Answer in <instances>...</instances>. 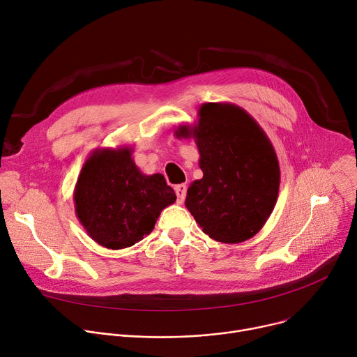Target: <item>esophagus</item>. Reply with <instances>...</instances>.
Wrapping results in <instances>:
<instances>
[{
  "instance_id": "1",
  "label": "esophagus",
  "mask_w": 357,
  "mask_h": 357,
  "mask_svg": "<svg viewBox=\"0 0 357 357\" xmlns=\"http://www.w3.org/2000/svg\"><path fill=\"white\" fill-rule=\"evenodd\" d=\"M186 189H188V186L185 183H181V185L175 186V193H176V197H178V203H182L185 200Z\"/></svg>"
}]
</instances>
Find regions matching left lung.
<instances>
[{
	"label": "left lung",
	"mask_w": 357,
	"mask_h": 357,
	"mask_svg": "<svg viewBox=\"0 0 357 357\" xmlns=\"http://www.w3.org/2000/svg\"><path fill=\"white\" fill-rule=\"evenodd\" d=\"M175 135L195 138L199 149L203 178L188 188L185 206L202 231L230 244L256 236L280 190L278 158L260 124L233 103H203L197 123Z\"/></svg>",
	"instance_id": "left-lung-1"
}]
</instances>
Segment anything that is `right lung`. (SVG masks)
I'll return each instance as SVG.
<instances>
[{
    "mask_svg": "<svg viewBox=\"0 0 357 357\" xmlns=\"http://www.w3.org/2000/svg\"><path fill=\"white\" fill-rule=\"evenodd\" d=\"M131 146L97 148L77 178L75 212L86 233L112 250L131 247L154 230L176 195L164 175L142 174Z\"/></svg>",
    "mask_w": 357,
    "mask_h": 357,
    "instance_id": "obj_1",
    "label": "right lung"
}]
</instances>
